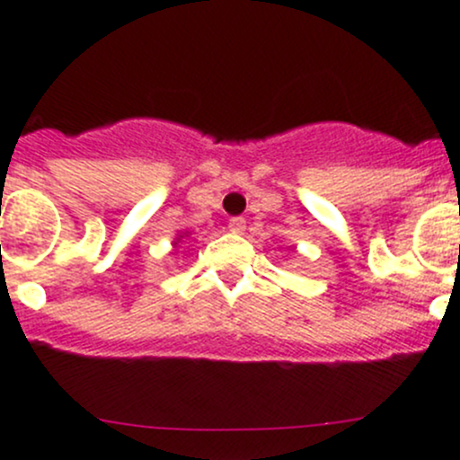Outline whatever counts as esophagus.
Returning <instances> with one entry per match:
<instances>
[{"label": "esophagus", "instance_id": "1", "mask_svg": "<svg viewBox=\"0 0 460 460\" xmlns=\"http://www.w3.org/2000/svg\"><path fill=\"white\" fill-rule=\"evenodd\" d=\"M244 229H247V220H244V217H231L229 220L231 234H244Z\"/></svg>", "mask_w": 460, "mask_h": 460}]
</instances>
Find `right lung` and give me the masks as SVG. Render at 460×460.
<instances>
[{
  "mask_svg": "<svg viewBox=\"0 0 460 460\" xmlns=\"http://www.w3.org/2000/svg\"><path fill=\"white\" fill-rule=\"evenodd\" d=\"M187 235H189V231H182V234H178V238L173 240V247H178V244L182 243V238H187Z\"/></svg>",
  "mask_w": 460,
  "mask_h": 460,
  "instance_id": "add662e5",
  "label": "right lung"
}]
</instances>
